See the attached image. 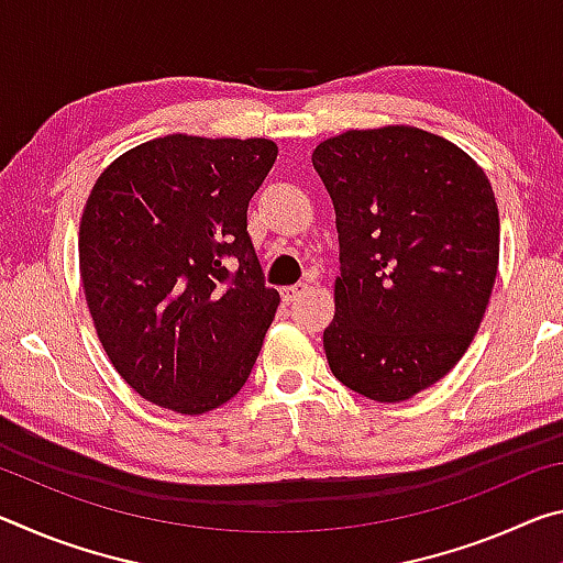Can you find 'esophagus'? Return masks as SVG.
I'll return each mask as SVG.
<instances>
[{
	"label": "esophagus",
	"instance_id": "esophagus-1",
	"mask_svg": "<svg viewBox=\"0 0 563 563\" xmlns=\"http://www.w3.org/2000/svg\"><path fill=\"white\" fill-rule=\"evenodd\" d=\"M305 290H308V283H295V285H288V288L280 290V298L285 305H290L298 300Z\"/></svg>",
	"mask_w": 563,
	"mask_h": 563
}]
</instances>
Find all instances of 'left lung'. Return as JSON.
Returning <instances> with one entry per match:
<instances>
[{
	"label": "left lung",
	"mask_w": 563,
	"mask_h": 563,
	"mask_svg": "<svg viewBox=\"0 0 563 563\" xmlns=\"http://www.w3.org/2000/svg\"><path fill=\"white\" fill-rule=\"evenodd\" d=\"M312 166L340 233L330 369L352 393L402 402L479 330L499 265L492 184L462 148L412 126L340 133Z\"/></svg>",
	"instance_id": "8db88e82"
}]
</instances>
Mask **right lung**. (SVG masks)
<instances>
[{
  "mask_svg": "<svg viewBox=\"0 0 563 563\" xmlns=\"http://www.w3.org/2000/svg\"><path fill=\"white\" fill-rule=\"evenodd\" d=\"M268 139H154L103 170L81 216L87 305L111 365L136 393L203 415L241 393L280 295L265 285L247 203Z\"/></svg>",
  "mask_w": 563,
  "mask_h": 563,
  "instance_id": "1",
  "label": "right lung"
}]
</instances>
